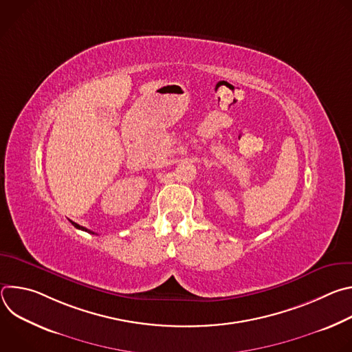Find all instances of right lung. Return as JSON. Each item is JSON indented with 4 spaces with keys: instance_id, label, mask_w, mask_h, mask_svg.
Listing matches in <instances>:
<instances>
[{
    "instance_id": "right-lung-1",
    "label": "right lung",
    "mask_w": 352,
    "mask_h": 352,
    "mask_svg": "<svg viewBox=\"0 0 352 352\" xmlns=\"http://www.w3.org/2000/svg\"><path fill=\"white\" fill-rule=\"evenodd\" d=\"M72 223V226L75 227V228H78V230H82V231H86V232H90V234H94L93 231H90V230H87V228H85V227H82V226H79V224H76V223H74V221H71Z\"/></svg>"
}]
</instances>
